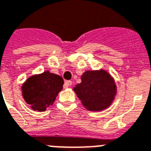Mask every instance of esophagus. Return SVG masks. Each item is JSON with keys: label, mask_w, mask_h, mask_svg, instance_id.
Returning a JSON list of instances; mask_svg holds the SVG:
<instances>
[{"label": "esophagus", "mask_w": 151, "mask_h": 151, "mask_svg": "<svg viewBox=\"0 0 151 151\" xmlns=\"http://www.w3.org/2000/svg\"><path fill=\"white\" fill-rule=\"evenodd\" d=\"M72 81H70V80H67V81L65 82V87H68L69 86L72 85Z\"/></svg>", "instance_id": "34e87169"}]
</instances>
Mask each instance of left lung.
Listing matches in <instances>:
<instances>
[{
	"mask_svg": "<svg viewBox=\"0 0 151 151\" xmlns=\"http://www.w3.org/2000/svg\"><path fill=\"white\" fill-rule=\"evenodd\" d=\"M82 82L74 91L83 104L90 111H102L114 100L116 87L114 80L104 70L87 71L81 77Z\"/></svg>",
	"mask_w": 151,
	"mask_h": 151,
	"instance_id": "8db88e82",
	"label": "left lung"
}]
</instances>
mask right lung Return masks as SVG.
Returning a JSON list of instances; mask_svg holds the SVG:
<instances>
[{"mask_svg": "<svg viewBox=\"0 0 151 151\" xmlns=\"http://www.w3.org/2000/svg\"><path fill=\"white\" fill-rule=\"evenodd\" d=\"M63 84L60 76L45 72L26 80L22 88V96L32 110L44 111L55 102Z\"/></svg>", "mask_w": 151, "mask_h": 151, "instance_id": "obj_1", "label": "right lung"}]
</instances>
